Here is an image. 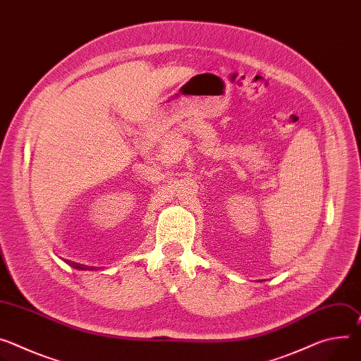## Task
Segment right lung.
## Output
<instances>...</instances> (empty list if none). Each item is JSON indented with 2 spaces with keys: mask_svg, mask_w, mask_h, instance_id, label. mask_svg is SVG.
<instances>
[{
  "mask_svg": "<svg viewBox=\"0 0 361 361\" xmlns=\"http://www.w3.org/2000/svg\"><path fill=\"white\" fill-rule=\"evenodd\" d=\"M64 262H66V264H69L71 267H73V268H76V269H94V268H89V267H85V265H80V264H75V262H71V260H64Z\"/></svg>",
  "mask_w": 361,
  "mask_h": 361,
  "instance_id": "obj_1",
  "label": "right lung"
}]
</instances>
